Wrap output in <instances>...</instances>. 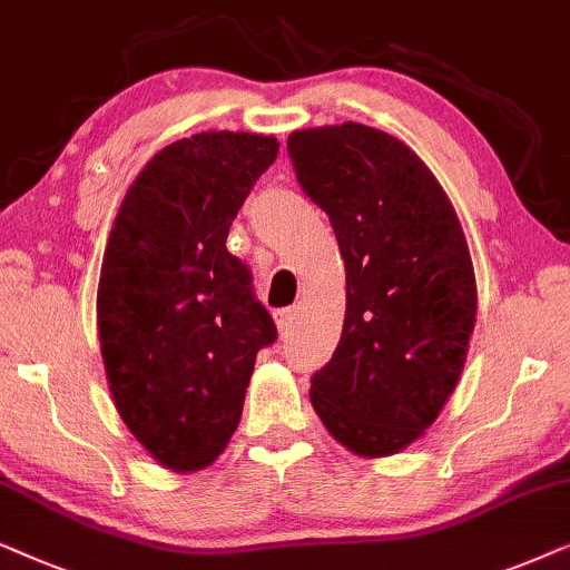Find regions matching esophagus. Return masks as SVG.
<instances>
[{
  "label": "esophagus",
  "mask_w": 570,
  "mask_h": 570,
  "mask_svg": "<svg viewBox=\"0 0 570 570\" xmlns=\"http://www.w3.org/2000/svg\"><path fill=\"white\" fill-rule=\"evenodd\" d=\"M294 309L292 307H284V309H278L276 313V325H278V333L281 336H286V333L292 331V323H294Z\"/></svg>",
  "instance_id": "1"
}]
</instances>
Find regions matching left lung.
<instances>
[{
  "label": "left lung",
  "mask_w": 570,
  "mask_h": 570,
  "mask_svg": "<svg viewBox=\"0 0 570 570\" xmlns=\"http://www.w3.org/2000/svg\"><path fill=\"white\" fill-rule=\"evenodd\" d=\"M302 189L331 218L346 315L309 401L364 459L404 451L438 420L464 370L476 281L449 195L393 135L344 121L286 140Z\"/></svg>",
  "instance_id": "1"
}]
</instances>
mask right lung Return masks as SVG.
<instances>
[{
  "instance_id": "right-lung-1",
  "label": "right lung",
  "mask_w": 570,
  "mask_h": 570,
  "mask_svg": "<svg viewBox=\"0 0 570 570\" xmlns=\"http://www.w3.org/2000/svg\"><path fill=\"white\" fill-rule=\"evenodd\" d=\"M278 140L197 132L150 158L106 242L96 321L114 406L171 472L206 469L237 430L255 356L276 341L229 226Z\"/></svg>"
}]
</instances>
